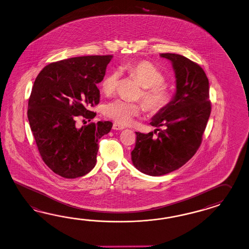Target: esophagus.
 Wrapping results in <instances>:
<instances>
[{
  "instance_id": "34e87169",
  "label": "esophagus",
  "mask_w": 249,
  "mask_h": 249,
  "mask_svg": "<svg viewBox=\"0 0 249 249\" xmlns=\"http://www.w3.org/2000/svg\"><path fill=\"white\" fill-rule=\"evenodd\" d=\"M113 129H114V130H116V131H117V130H119V131H120V130L124 129V127L123 125H121V124H117V123H115V124H113Z\"/></svg>"
}]
</instances>
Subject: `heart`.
I'll list each match as a JSON object with an SVG mask.
<instances>
[{
  "label": "heart",
  "instance_id": "1",
  "mask_svg": "<svg viewBox=\"0 0 249 249\" xmlns=\"http://www.w3.org/2000/svg\"><path fill=\"white\" fill-rule=\"evenodd\" d=\"M124 70L142 87L141 97L146 111L157 114L167 108L172 103V94L164 86L165 77L153 63L147 60H134L125 65ZM119 79V72L111 71L104 77L101 90L106 95L115 92ZM142 106L140 103L115 99L106 105L104 114L121 124H128L140 115Z\"/></svg>",
  "mask_w": 249,
  "mask_h": 249
}]
</instances>
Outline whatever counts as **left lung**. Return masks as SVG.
<instances>
[{"mask_svg": "<svg viewBox=\"0 0 249 249\" xmlns=\"http://www.w3.org/2000/svg\"><path fill=\"white\" fill-rule=\"evenodd\" d=\"M171 60L176 77V93L167 108L153 116V132H135L136 142L132 151L134 167L151 176L173 172L198 151L211 115L209 79L199 65L184 56L161 53Z\"/></svg>", "mask_w": 249, "mask_h": 249, "instance_id": "1", "label": "left lung"}]
</instances>
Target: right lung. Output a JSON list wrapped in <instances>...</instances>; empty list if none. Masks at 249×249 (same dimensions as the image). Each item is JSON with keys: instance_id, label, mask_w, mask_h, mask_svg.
<instances>
[{"instance_id": "right-lung-1", "label": "right lung", "mask_w": 249, "mask_h": 249, "mask_svg": "<svg viewBox=\"0 0 249 249\" xmlns=\"http://www.w3.org/2000/svg\"><path fill=\"white\" fill-rule=\"evenodd\" d=\"M112 55L71 57L47 65L38 73L28 103V119L38 152L57 175L75 178L95 167L98 140L108 134L111 122L81 128L76 119L91 121L99 103L96 84L106 75Z\"/></svg>"}]
</instances>
